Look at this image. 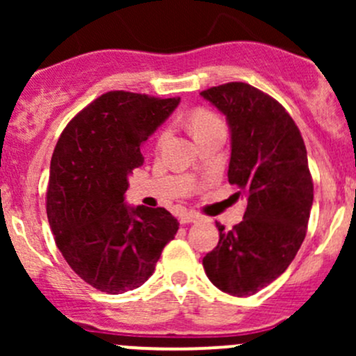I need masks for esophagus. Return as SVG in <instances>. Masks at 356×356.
Masks as SVG:
<instances>
[{
    "label": "esophagus",
    "instance_id": "esophagus-1",
    "mask_svg": "<svg viewBox=\"0 0 356 356\" xmlns=\"http://www.w3.org/2000/svg\"><path fill=\"white\" fill-rule=\"evenodd\" d=\"M179 220H181V224H193V222H198L200 217L196 213H182L181 217H179Z\"/></svg>",
    "mask_w": 356,
    "mask_h": 356
}]
</instances>
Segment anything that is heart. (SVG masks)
I'll use <instances>...</instances> for the list:
<instances>
[{"instance_id": "1", "label": "heart", "mask_w": 356, "mask_h": 356, "mask_svg": "<svg viewBox=\"0 0 356 356\" xmlns=\"http://www.w3.org/2000/svg\"><path fill=\"white\" fill-rule=\"evenodd\" d=\"M218 124H222V122L218 120L213 113H210V111H207V110H196V111H193L191 117H189V125H191V131L195 136L200 134L201 131H207V129L215 127V125H218ZM167 136H168L167 129L160 131V134L156 136V141H155L156 149H160L161 146H163Z\"/></svg>"}]
</instances>
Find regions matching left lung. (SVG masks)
Here are the masks:
<instances>
[{
    "label": "left lung",
    "mask_w": 356,
    "mask_h": 356,
    "mask_svg": "<svg viewBox=\"0 0 356 356\" xmlns=\"http://www.w3.org/2000/svg\"><path fill=\"white\" fill-rule=\"evenodd\" d=\"M201 98L225 115L231 132L227 177L245 200L243 220L203 258L211 284L251 296L279 277L296 257L314 203V182L300 129L274 98L245 82L210 88Z\"/></svg>",
    "instance_id": "obj_1"
}]
</instances>
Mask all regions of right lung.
I'll use <instances>...</instances> for the list:
<instances>
[{
	"label": "right lung",
	"instance_id": "add662e5",
	"mask_svg": "<svg viewBox=\"0 0 356 356\" xmlns=\"http://www.w3.org/2000/svg\"><path fill=\"white\" fill-rule=\"evenodd\" d=\"M181 98L110 91L75 115L51 156L46 211L72 270L92 288L120 294L145 284L179 229L165 208L125 203L141 146Z\"/></svg>",
	"mask_w": 356,
	"mask_h": 356
}]
</instances>
